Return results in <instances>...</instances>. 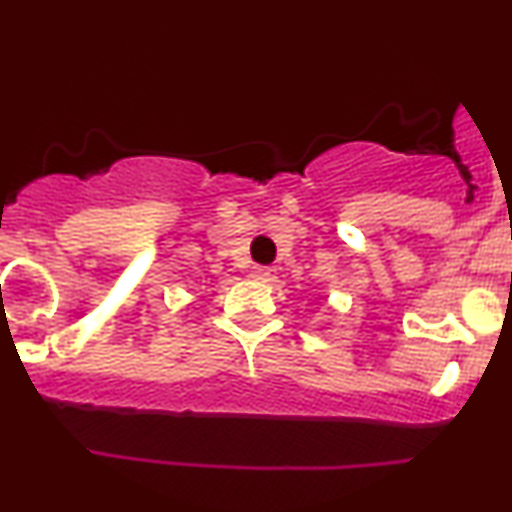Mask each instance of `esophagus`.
<instances>
[{
	"mask_svg": "<svg viewBox=\"0 0 512 512\" xmlns=\"http://www.w3.org/2000/svg\"><path fill=\"white\" fill-rule=\"evenodd\" d=\"M269 276H272V272H269L267 267H255V269H252V279H257V281H269Z\"/></svg>",
	"mask_w": 512,
	"mask_h": 512,
	"instance_id": "obj_1",
	"label": "esophagus"
}]
</instances>
